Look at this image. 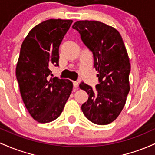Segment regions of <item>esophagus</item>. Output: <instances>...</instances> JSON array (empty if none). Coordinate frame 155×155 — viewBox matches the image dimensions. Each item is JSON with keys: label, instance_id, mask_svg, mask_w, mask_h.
<instances>
[{"label": "esophagus", "instance_id": "obj_1", "mask_svg": "<svg viewBox=\"0 0 155 155\" xmlns=\"http://www.w3.org/2000/svg\"><path fill=\"white\" fill-rule=\"evenodd\" d=\"M72 83H73V86H74V88H75V89H77L79 83H78V82H77V81H72Z\"/></svg>", "mask_w": 155, "mask_h": 155}]
</instances>
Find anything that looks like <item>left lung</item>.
<instances>
[{"label":"left lung","instance_id":"left-lung-1","mask_svg":"<svg viewBox=\"0 0 155 155\" xmlns=\"http://www.w3.org/2000/svg\"><path fill=\"white\" fill-rule=\"evenodd\" d=\"M72 28L92 52L98 71L96 89L83 82L80 84L88 95L81 109L94 124H108L121 112L130 91V63L122 38L114 28L99 21H77Z\"/></svg>","mask_w":155,"mask_h":155}]
</instances>
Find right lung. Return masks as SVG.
Wrapping results in <instances>:
<instances>
[{
    "label": "right lung",
    "instance_id": "obj_1",
    "mask_svg": "<svg viewBox=\"0 0 155 155\" xmlns=\"http://www.w3.org/2000/svg\"><path fill=\"white\" fill-rule=\"evenodd\" d=\"M72 22L45 20L31 29L21 45L16 77L26 108L38 122L56 119L72 93V83L50 78L49 66H58L59 46Z\"/></svg>",
    "mask_w": 155,
    "mask_h": 155
}]
</instances>
